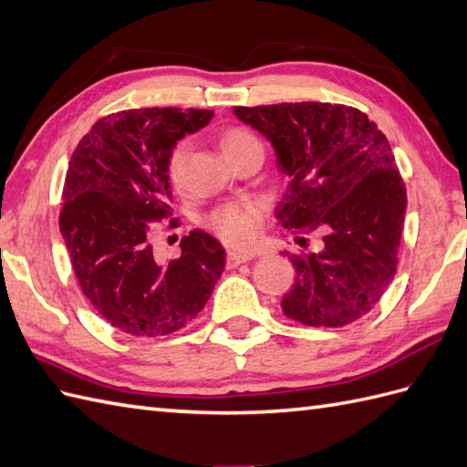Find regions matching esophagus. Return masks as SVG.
<instances>
[{
    "label": "esophagus",
    "instance_id": "obj_1",
    "mask_svg": "<svg viewBox=\"0 0 467 467\" xmlns=\"http://www.w3.org/2000/svg\"><path fill=\"white\" fill-rule=\"evenodd\" d=\"M249 259H254V254H249V252H227V267H237V265H242V264H245V261H249Z\"/></svg>",
    "mask_w": 467,
    "mask_h": 467
}]
</instances>
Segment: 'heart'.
<instances>
[{
    "label": "heart",
    "mask_w": 467,
    "mask_h": 467,
    "mask_svg": "<svg viewBox=\"0 0 467 467\" xmlns=\"http://www.w3.org/2000/svg\"><path fill=\"white\" fill-rule=\"evenodd\" d=\"M259 142L255 136L245 130V129H227L222 134V150L227 156H232L235 150ZM190 154V142L180 140L172 146V150L168 154V174L174 184H180L186 174V162ZM261 218H264V212L261 206L255 202H240V203H227V206L215 210L210 218L212 230L218 234L223 242L245 247L255 242L261 227Z\"/></svg>",
    "instance_id": "heart-1"
}]
</instances>
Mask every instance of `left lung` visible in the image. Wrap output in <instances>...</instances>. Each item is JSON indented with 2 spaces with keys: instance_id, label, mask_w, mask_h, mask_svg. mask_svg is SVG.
Here are the masks:
<instances>
[{
  "instance_id": "left-lung-1",
  "label": "left lung",
  "mask_w": 467,
  "mask_h": 467,
  "mask_svg": "<svg viewBox=\"0 0 467 467\" xmlns=\"http://www.w3.org/2000/svg\"><path fill=\"white\" fill-rule=\"evenodd\" d=\"M234 115L265 136L289 178L279 223L323 237L315 252L301 245L289 255L295 283L283 313L309 327L360 319L394 279L404 230L406 188L386 136L365 112L331 102L235 107Z\"/></svg>"
}]
</instances>
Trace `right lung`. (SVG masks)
I'll list each match as a JSON object with an SVG mask.
<instances>
[{"mask_svg":"<svg viewBox=\"0 0 467 467\" xmlns=\"http://www.w3.org/2000/svg\"><path fill=\"white\" fill-rule=\"evenodd\" d=\"M213 119L212 110L139 109L93 124L69 161L59 230L85 297L119 331L164 337L206 306L225 267L222 244L194 230L180 257L158 261L150 220L168 215V154Z\"/></svg>","mask_w":467,"mask_h":467,"instance_id":"right-lung-1","label":"right lung"}]
</instances>
